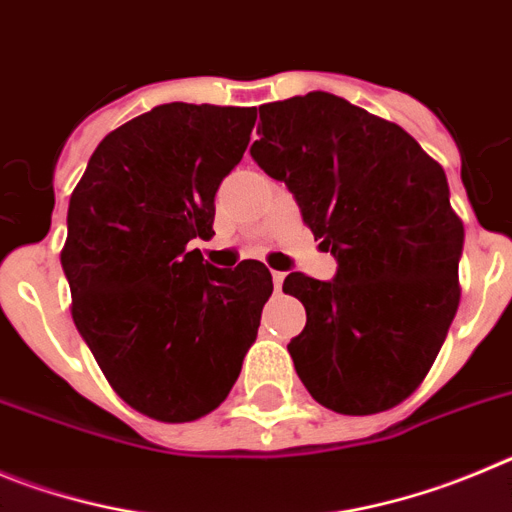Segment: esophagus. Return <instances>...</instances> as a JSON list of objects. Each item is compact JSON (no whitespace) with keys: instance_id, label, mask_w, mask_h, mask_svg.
Instances as JSON below:
<instances>
[{"instance_id":"obj_1","label":"esophagus","mask_w":512,"mask_h":512,"mask_svg":"<svg viewBox=\"0 0 512 512\" xmlns=\"http://www.w3.org/2000/svg\"><path fill=\"white\" fill-rule=\"evenodd\" d=\"M283 280H285V273H280V270H273V283L275 288H283Z\"/></svg>"}]
</instances>
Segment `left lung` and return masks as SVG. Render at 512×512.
<instances>
[{
    "mask_svg": "<svg viewBox=\"0 0 512 512\" xmlns=\"http://www.w3.org/2000/svg\"><path fill=\"white\" fill-rule=\"evenodd\" d=\"M250 155L293 193L336 275L290 273L306 306L288 344L298 377L347 416L388 411L421 385L459 306L464 227L449 183L403 127L326 91L260 107Z\"/></svg>",
    "mask_w": 512,
    "mask_h": 512,
    "instance_id": "left-lung-1",
    "label": "left lung"
}]
</instances>
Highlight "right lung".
Wrapping results in <instances>:
<instances>
[{
    "instance_id": "obj_1",
    "label": "right lung",
    "mask_w": 512,
    "mask_h": 512,
    "mask_svg": "<svg viewBox=\"0 0 512 512\" xmlns=\"http://www.w3.org/2000/svg\"><path fill=\"white\" fill-rule=\"evenodd\" d=\"M252 107L160 104L109 132L68 204L61 265L73 324L124 403L158 421L229 395L273 293L262 262L214 267V196L242 160Z\"/></svg>"
}]
</instances>
